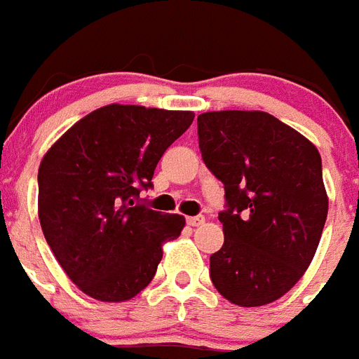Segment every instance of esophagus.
I'll return each instance as SVG.
<instances>
[{
	"mask_svg": "<svg viewBox=\"0 0 359 359\" xmlns=\"http://www.w3.org/2000/svg\"><path fill=\"white\" fill-rule=\"evenodd\" d=\"M203 222H205V219H203L202 215H196V217H187V224L193 226V228H196V226H202Z\"/></svg>",
	"mask_w": 359,
	"mask_h": 359,
	"instance_id": "obj_1",
	"label": "esophagus"
}]
</instances>
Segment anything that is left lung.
<instances>
[{"instance_id": "8db88e82", "label": "left lung", "mask_w": 359, "mask_h": 359, "mask_svg": "<svg viewBox=\"0 0 359 359\" xmlns=\"http://www.w3.org/2000/svg\"><path fill=\"white\" fill-rule=\"evenodd\" d=\"M203 163L224 183V245L211 282L226 300L257 308L282 298L313 259L328 194L311 140L265 111L198 116Z\"/></svg>"}]
</instances>
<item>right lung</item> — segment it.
Listing matches in <instances>:
<instances>
[{
    "label": "right lung",
    "mask_w": 359,
    "mask_h": 359,
    "mask_svg": "<svg viewBox=\"0 0 359 359\" xmlns=\"http://www.w3.org/2000/svg\"><path fill=\"white\" fill-rule=\"evenodd\" d=\"M193 111L100 107L55 140L39 166V219L66 276L100 302H126L156 276L185 217L139 203Z\"/></svg>",
    "instance_id": "add662e5"
}]
</instances>
